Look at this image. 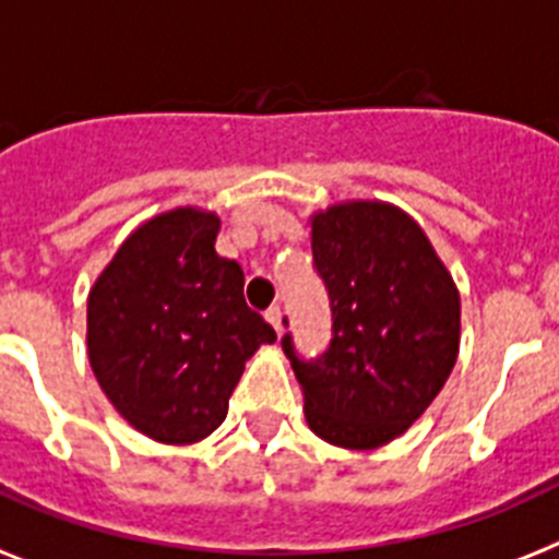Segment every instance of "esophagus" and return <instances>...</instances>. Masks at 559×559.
Wrapping results in <instances>:
<instances>
[{
	"label": "esophagus",
	"instance_id": "1",
	"mask_svg": "<svg viewBox=\"0 0 559 559\" xmlns=\"http://www.w3.org/2000/svg\"><path fill=\"white\" fill-rule=\"evenodd\" d=\"M265 320H269L271 325H274L276 334H283V311H280V306L269 308V311H265Z\"/></svg>",
	"mask_w": 559,
	"mask_h": 559
}]
</instances>
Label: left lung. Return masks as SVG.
Here are the masks:
<instances>
[{
    "label": "left lung",
    "instance_id": "left-lung-1",
    "mask_svg": "<svg viewBox=\"0 0 559 559\" xmlns=\"http://www.w3.org/2000/svg\"><path fill=\"white\" fill-rule=\"evenodd\" d=\"M313 265L334 317L331 348L313 362L283 352L297 373L306 423L336 449L389 445L417 423L454 371L460 290L412 214L382 200L313 211Z\"/></svg>",
    "mask_w": 559,
    "mask_h": 559
}]
</instances>
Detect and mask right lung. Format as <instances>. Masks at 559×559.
Instances as JSON below:
<instances>
[{
  "label": "right lung",
  "instance_id": "add662e5",
  "mask_svg": "<svg viewBox=\"0 0 559 559\" xmlns=\"http://www.w3.org/2000/svg\"><path fill=\"white\" fill-rule=\"evenodd\" d=\"M219 214L179 205L133 228L87 294V359L119 417L165 445L223 426L246 362L274 329L246 306Z\"/></svg>",
  "mask_w": 559,
  "mask_h": 559
}]
</instances>
